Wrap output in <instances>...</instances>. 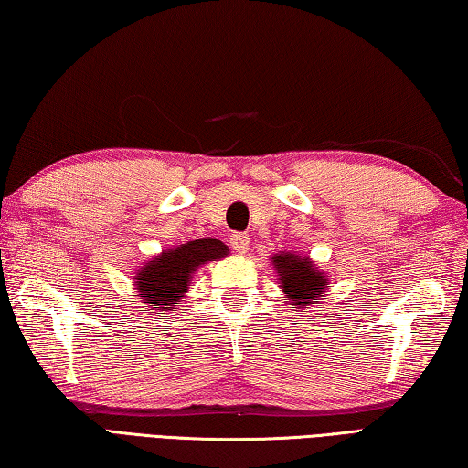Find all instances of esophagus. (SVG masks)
Listing matches in <instances>:
<instances>
[{"label":"esophagus","mask_w":468,"mask_h":468,"mask_svg":"<svg viewBox=\"0 0 468 468\" xmlns=\"http://www.w3.org/2000/svg\"><path fill=\"white\" fill-rule=\"evenodd\" d=\"M229 247H232L236 252H247L249 250V236L247 234H240L236 232L232 234V239H229Z\"/></svg>","instance_id":"34e87169"}]
</instances>
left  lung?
<instances>
[{
	"label": "left lung",
	"mask_w": 468,
	"mask_h": 468,
	"mask_svg": "<svg viewBox=\"0 0 468 468\" xmlns=\"http://www.w3.org/2000/svg\"><path fill=\"white\" fill-rule=\"evenodd\" d=\"M271 263L278 271L284 301L292 304V309H311L313 304L321 303V296L327 294L329 278L317 270L309 257L280 252L271 257Z\"/></svg>",
	"instance_id": "1"
}]
</instances>
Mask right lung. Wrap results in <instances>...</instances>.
<instances>
[{
    "label": "right lung",
    "mask_w": 468,
    "mask_h": 468,
    "mask_svg": "<svg viewBox=\"0 0 468 468\" xmlns=\"http://www.w3.org/2000/svg\"><path fill=\"white\" fill-rule=\"evenodd\" d=\"M228 255V247L218 239H198L165 249L153 257L134 275L136 296L153 311H172L188 292L190 280L198 267Z\"/></svg>",
    "instance_id": "obj_1"
}]
</instances>
